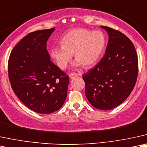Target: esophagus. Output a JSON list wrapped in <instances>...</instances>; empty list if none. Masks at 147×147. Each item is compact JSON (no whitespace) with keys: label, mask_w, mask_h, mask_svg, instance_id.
Returning <instances> with one entry per match:
<instances>
[{"label":"esophagus","mask_w":147,"mask_h":147,"mask_svg":"<svg viewBox=\"0 0 147 147\" xmlns=\"http://www.w3.org/2000/svg\"><path fill=\"white\" fill-rule=\"evenodd\" d=\"M79 75H78L77 73H75V72H73V73H70L69 75V77L70 79H74V78L75 77H77Z\"/></svg>","instance_id":"1"}]
</instances>
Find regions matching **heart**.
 I'll return each mask as SVG.
<instances>
[{
  "label": "heart",
  "instance_id": "obj_1",
  "mask_svg": "<svg viewBox=\"0 0 147 147\" xmlns=\"http://www.w3.org/2000/svg\"><path fill=\"white\" fill-rule=\"evenodd\" d=\"M60 47H53L50 55L57 66L65 69L74 55V66L90 68L98 62L105 53L107 39L100 30L83 28L72 29L61 38Z\"/></svg>",
  "mask_w": 147,
  "mask_h": 147
}]
</instances>
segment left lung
<instances>
[{
    "mask_svg": "<svg viewBox=\"0 0 147 147\" xmlns=\"http://www.w3.org/2000/svg\"><path fill=\"white\" fill-rule=\"evenodd\" d=\"M109 34L105 54L101 60L83 75L85 95L93 107L111 110L123 103L131 94L138 73L134 45L119 31L102 26Z\"/></svg>",
    "mask_w": 147,
    "mask_h": 147,
    "instance_id": "8db88e82",
    "label": "left lung"
}]
</instances>
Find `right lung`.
Returning a JSON list of instances; mask_svg holds the SVG:
<instances>
[{
	"label": "right lung",
	"mask_w": 147,
	"mask_h": 147,
	"mask_svg": "<svg viewBox=\"0 0 147 147\" xmlns=\"http://www.w3.org/2000/svg\"><path fill=\"white\" fill-rule=\"evenodd\" d=\"M55 28L29 33L15 46L8 62L9 81L22 102L34 112L58 111L67 96L69 77L50 60L47 41Z\"/></svg>",
	"instance_id": "1"
}]
</instances>
